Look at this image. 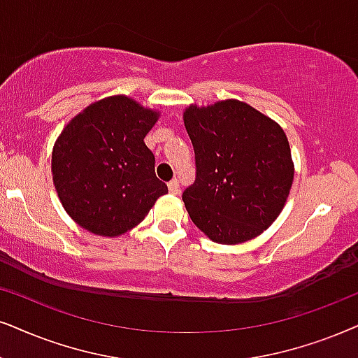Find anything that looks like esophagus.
<instances>
[{"mask_svg": "<svg viewBox=\"0 0 358 358\" xmlns=\"http://www.w3.org/2000/svg\"><path fill=\"white\" fill-rule=\"evenodd\" d=\"M169 189H170V193L178 194V192H180V182H178V180L173 178L171 182H169Z\"/></svg>", "mask_w": 358, "mask_h": 358, "instance_id": "1", "label": "esophagus"}]
</instances>
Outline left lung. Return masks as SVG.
Wrapping results in <instances>:
<instances>
[{
    "label": "left lung",
    "instance_id": "1",
    "mask_svg": "<svg viewBox=\"0 0 358 358\" xmlns=\"http://www.w3.org/2000/svg\"><path fill=\"white\" fill-rule=\"evenodd\" d=\"M196 178L183 192L189 218L220 244L259 236L278 218L292 187L286 134L239 101L189 106L183 114Z\"/></svg>",
    "mask_w": 358,
    "mask_h": 358
}]
</instances>
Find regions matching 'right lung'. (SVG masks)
I'll use <instances>...</instances> for the list:
<instances>
[{"instance_id": "1", "label": "right lung", "mask_w": 358, "mask_h": 358, "mask_svg": "<svg viewBox=\"0 0 358 358\" xmlns=\"http://www.w3.org/2000/svg\"><path fill=\"white\" fill-rule=\"evenodd\" d=\"M158 119L132 99H102L72 119L52 152L59 200L84 229L119 236L142 223L169 188L143 138Z\"/></svg>"}]
</instances>
